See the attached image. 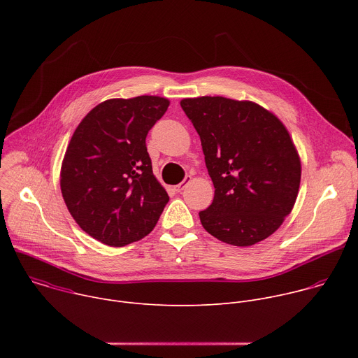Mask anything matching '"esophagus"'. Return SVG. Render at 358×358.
<instances>
[{
    "instance_id": "34e87169",
    "label": "esophagus",
    "mask_w": 358,
    "mask_h": 358,
    "mask_svg": "<svg viewBox=\"0 0 358 358\" xmlns=\"http://www.w3.org/2000/svg\"><path fill=\"white\" fill-rule=\"evenodd\" d=\"M189 181H191V177H189V176H187V177H185V178H184V180H182L180 184H177V185L174 187V189H176L177 192H181V191H182V189L187 187V184H188Z\"/></svg>"
}]
</instances>
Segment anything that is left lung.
<instances>
[{"instance_id": "1", "label": "left lung", "mask_w": 358, "mask_h": 358, "mask_svg": "<svg viewBox=\"0 0 358 358\" xmlns=\"http://www.w3.org/2000/svg\"><path fill=\"white\" fill-rule=\"evenodd\" d=\"M201 138L214 182L211 206L199 213L217 239L250 246L271 236L294 206L301 166L283 123L249 100L222 96L182 99Z\"/></svg>"}]
</instances>
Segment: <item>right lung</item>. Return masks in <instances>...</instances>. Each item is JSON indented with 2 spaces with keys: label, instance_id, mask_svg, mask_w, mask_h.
I'll return each instance as SVG.
<instances>
[{
  "label": "right lung",
  "instance_id": "add662e5",
  "mask_svg": "<svg viewBox=\"0 0 358 358\" xmlns=\"http://www.w3.org/2000/svg\"><path fill=\"white\" fill-rule=\"evenodd\" d=\"M170 105L160 96L109 99L76 127L61 167V191L76 224L109 246L156 227L169 194L152 174L148 130Z\"/></svg>",
  "mask_w": 358,
  "mask_h": 358
}]
</instances>
